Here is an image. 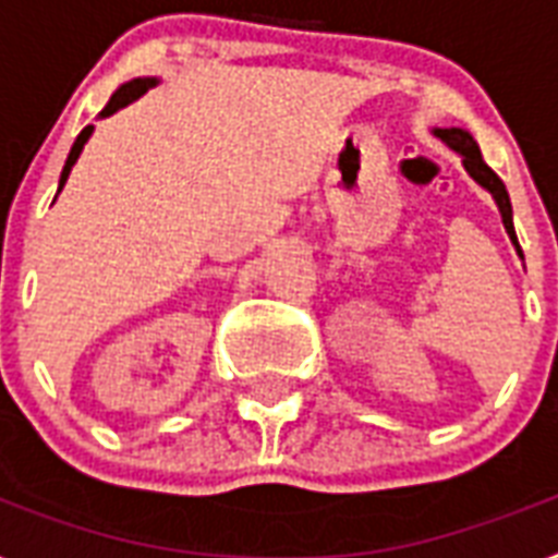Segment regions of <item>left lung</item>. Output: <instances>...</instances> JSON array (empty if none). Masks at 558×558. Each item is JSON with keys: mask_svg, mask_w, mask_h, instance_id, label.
Returning a JSON list of instances; mask_svg holds the SVG:
<instances>
[{"mask_svg": "<svg viewBox=\"0 0 558 558\" xmlns=\"http://www.w3.org/2000/svg\"><path fill=\"white\" fill-rule=\"evenodd\" d=\"M433 137H438L444 146L456 151L461 157V166L473 177L475 183L482 185L484 192L490 194L496 206H499V215H501V223H505V232L510 238V243L515 246V255H522V246H519V240H515V229H513V206H510V194H507L505 183L499 180V174L484 162L482 151H478V143L473 140L468 129H433Z\"/></svg>", "mask_w": 558, "mask_h": 558, "instance_id": "8db88e82", "label": "left lung"}]
</instances>
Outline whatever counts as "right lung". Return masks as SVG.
<instances>
[{
	"label": "right lung",
	"instance_id": "obj_1",
	"mask_svg": "<svg viewBox=\"0 0 558 558\" xmlns=\"http://www.w3.org/2000/svg\"><path fill=\"white\" fill-rule=\"evenodd\" d=\"M157 83H160V80H154V76H140V80L122 83L120 88H117L114 94H111V99H108V106L102 108V111H99V120H102V117L117 114L120 108L131 106L134 99L143 97V94H146L148 88H154V85H157ZM90 134H94V125H85V129L80 131V137L74 140V146H71V154H68L65 166H62V174H59L57 194L62 192V185H65V180H68V174H71V169H74V162L80 160V154H83V148H85V143H88V140H90ZM53 201H57V197H53Z\"/></svg>",
	"mask_w": 558,
	"mask_h": 558
}]
</instances>
